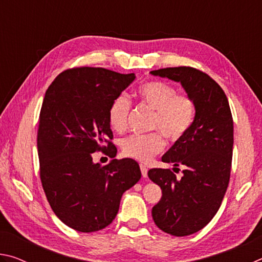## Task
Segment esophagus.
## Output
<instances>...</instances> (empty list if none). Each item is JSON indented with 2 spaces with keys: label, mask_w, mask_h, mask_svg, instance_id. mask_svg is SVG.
<instances>
[{
  "label": "esophagus",
  "mask_w": 262,
  "mask_h": 262,
  "mask_svg": "<svg viewBox=\"0 0 262 262\" xmlns=\"http://www.w3.org/2000/svg\"><path fill=\"white\" fill-rule=\"evenodd\" d=\"M140 167H141L142 177H143V178H147V177H148V168H147V166H144L143 164H141Z\"/></svg>",
  "instance_id": "obj_1"
}]
</instances>
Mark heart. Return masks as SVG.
Listing matches in <instances>:
<instances>
[{
    "label": "heart",
    "instance_id": "heart-1",
    "mask_svg": "<svg viewBox=\"0 0 262 262\" xmlns=\"http://www.w3.org/2000/svg\"><path fill=\"white\" fill-rule=\"evenodd\" d=\"M140 103L154 111L150 127L155 132L148 135H133L122 141L121 149L126 157L141 163H148L165 147L164 137L170 141L179 140L192 126L195 117L193 100L186 95L177 94L171 84L162 81H149L140 85L136 91ZM130 101L125 95L112 100L107 118L111 128L117 133L127 129Z\"/></svg>",
    "mask_w": 262,
    "mask_h": 262
}]
</instances>
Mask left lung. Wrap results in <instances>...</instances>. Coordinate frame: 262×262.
I'll return each instance as SVG.
<instances>
[{
	"label": "left lung",
	"instance_id": "8db88e82",
	"mask_svg": "<svg viewBox=\"0 0 262 262\" xmlns=\"http://www.w3.org/2000/svg\"><path fill=\"white\" fill-rule=\"evenodd\" d=\"M150 74L180 83L195 106L192 126L162 157L174 168L183 165V177L177 179L168 168L148 172L163 193L152 208L154 222L172 236H189L212 220L227 192L233 148L231 111L222 88L200 70L174 67Z\"/></svg>",
	"mask_w": 262,
	"mask_h": 262
}]
</instances>
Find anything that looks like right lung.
Here are the masks:
<instances>
[{
  "instance_id": "right-lung-1",
  "label": "right lung",
  "mask_w": 262,
  "mask_h": 262,
  "mask_svg": "<svg viewBox=\"0 0 262 262\" xmlns=\"http://www.w3.org/2000/svg\"><path fill=\"white\" fill-rule=\"evenodd\" d=\"M135 77L104 68H74L61 73L45 94L37 137L42 188L54 214L79 232L112 223L122 194L141 179L132 158L106 165L92 161L98 150L117 156L108 141L113 139L108 107Z\"/></svg>"
}]
</instances>
